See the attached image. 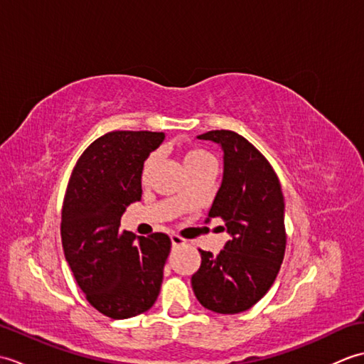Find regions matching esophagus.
Instances as JSON below:
<instances>
[{
    "instance_id": "1",
    "label": "esophagus",
    "mask_w": 364,
    "mask_h": 364,
    "mask_svg": "<svg viewBox=\"0 0 364 364\" xmlns=\"http://www.w3.org/2000/svg\"><path fill=\"white\" fill-rule=\"evenodd\" d=\"M170 239H172V245L173 247H180V245L186 244V239H183L181 236H178V235H172V236H170Z\"/></svg>"
}]
</instances>
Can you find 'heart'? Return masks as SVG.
Instances as JSON below:
<instances>
[{
  "instance_id": "obj_1",
  "label": "heart",
  "mask_w": 364,
  "mask_h": 364,
  "mask_svg": "<svg viewBox=\"0 0 364 364\" xmlns=\"http://www.w3.org/2000/svg\"><path fill=\"white\" fill-rule=\"evenodd\" d=\"M154 162H156V156H154V154H150V156L144 161L142 172H141V180L144 183L150 180V175L153 172ZM183 162H184V167H186V170H191V168H196V167H200L203 164H208V162H214V159L208 151H205L202 149H196V146H194V149H189L186 153H184ZM181 197L183 196H178L176 198L180 200Z\"/></svg>"
}]
</instances>
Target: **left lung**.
Masks as SVG:
<instances>
[{
  "mask_svg": "<svg viewBox=\"0 0 364 364\" xmlns=\"http://www.w3.org/2000/svg\"><path fill=\"white\" fill-rule=\"evenodd\" d=\"M223 150V178L208 219L225 222L230 241L219 255L200 250L192 289L208 310L247 311L275 282L286 249L284 200L272 166L241 134L228 129L197 136Z\"/></svg>",
  "mask_w": 364,
  "mask_h": 364,
  "instance_id": "1",
  "label": "left lung"
}]
</instances>
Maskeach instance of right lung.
I'll return each instance as SVG.
<instances>
[{
  "label": "right lung",
  "instance_id": "obj_1",
  "mask_svg": "<svg viewBox=\"0 0 364 364\" xmlns=\"http://www.w3.org/2000/svg\"><path fill=\"white\" fill-rule=\"evenodd\" d=\"M164 133L112 131L92 142L68 181L60 237L65 259L89 304L111 319L150 310L170 253L164 233L120 230L127 206L142 197L144 161Z\"/></svg>",
  "mask_w": 364,
  "mask_h": 364
}]
</instances>
